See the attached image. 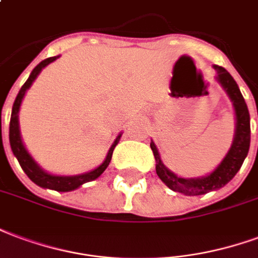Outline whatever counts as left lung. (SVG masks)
Segmentation results:
<instances>
[{"label": "left lung", "mask_w": 258, "mask_h": 258, "mask_svg": "<svg viewBox=\"0 0 258 258\" xmlns=\"http://www.w3.org/2000/svg\"><path fill=\"white\" fill-rule=\"evenodd\" d=\"M213 69L216 73L214 78L227 93L235 111L234 140L228 152L223 158V161L209 174H205L201 177H180L165 166L155 143L151 140V144H150L155 161H157L155 170H157L158 177L172 191L181 192L188 197L205 195L210 191L220 189L221 187H224L225 184H228L235 177V174L239 172L242 163L247 157L250 147V114L245 99L240 93L239 86L224 67L213 64Z\"/></svg>", "instance_id": "8db88e82"}]
</instances>
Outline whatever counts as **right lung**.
<instances>
[{"label":"right lung","instance_id":"right-lung-1","mask_svg":"<svg viewBox=\"0 0 258 258\" xmlns=\"http://www.w3.org/2000/svg\"><path fill=\"white\" fill-rule=\"evenodd\" d=\"M59 56H53V57H48V59L42 60L35 69L31 71V74L27 78V81L24 82V85L20 88L18 96L15 99L12 107V115H11V123H9V143H11V148H12L13 155L16 157V159L20 163V166L24 170V173L29 176V178L35 183L38 187L48 189H54L59 192H69V191H74V189L80 188L82 184L89 183L92 180H96L97 177H100L101 173L104 172L107 166L110 165L111 157H112V151L116 147V144L119 143L122 133H119L116 139L112 143V146L110 147L108 152H107L106 159L97 166V168L92 169L89 172L81 173V174H74V176H60V174H52V173L46 172L45 169L39 166L37 161L31 157V154L27 151V148L24 146L23 139H22V133H20V125H19V111H20V106L23 101L26 92L30 89V86L33 85V82L35 78L38 77L39 73L50 63H53L54 60L59 59Z\"/></svg>","mask_w":258,"mask_h":258}]
</instances>
